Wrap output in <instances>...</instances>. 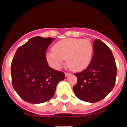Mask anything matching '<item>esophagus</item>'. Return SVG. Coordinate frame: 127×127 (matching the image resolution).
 Segmentation results:
<instances>
[{"mask_svg":"<svg viewBox=\"0 0 127 127\" xmlns=\"http://www.w3.org/2000/svg\"><path fill=\"white\" fill-rule=\"evenodd\" d=\"M64 74H65V76L66 77H68L69 75H71V74H70V73H67V72H65Z\"/></svg>","mask_w":127,"mask_h":127,"instance_id":"34e87169","label":"esophagus"}]
</instances>
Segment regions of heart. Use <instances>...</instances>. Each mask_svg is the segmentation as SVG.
I'll return each mask as SVG.
<instances>
[{
  "mask_svg": "<svg viewBox=\"0 0 127 127\" xmlns=\"http://www.w3.org/2000/svg\"><path fill=\"white\" fill-rule=\"evenodd\" d=\"M53 48L47 52L45 56L50 66L55 69L61 68L66 58L72 69L82 71L88 67L93 57V45L88 39L67 38L58 42Z\"/></svg>",
  "mask_w": 127,
  "mask_h": 127,
  "instance_id": "1",
  "label": "heart"
}]
</instances>
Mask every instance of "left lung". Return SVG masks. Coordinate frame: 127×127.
Wrapping results in <instances>:
<instances>
[{
	"mask_svg": "<svg viewBox=\"0 0 127 127\" xmlns=\"http://www.w3.org/2000/svg\"><path fill=\"white\" fill-rule=\"evenodd\" d=\"M74 75L78 81L73 90L79 99L88 103H96L104 99L113 89L117 75L112 51L101 40L95 39L89 66Z\"/></svg>",
	"mask_w": 127,
	"mask_h": 127,
	"instance_id": "8db88e82",
	"label": "left lung"
}]
</instances>
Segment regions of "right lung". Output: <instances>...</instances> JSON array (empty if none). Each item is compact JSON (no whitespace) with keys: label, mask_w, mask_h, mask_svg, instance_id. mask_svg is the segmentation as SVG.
I'll use <instances>...</instances> for the list:
<instances>
[{"label":"right lung","mask_w":127,"mask_h":127,"mask_svg":"<svg viewBox=\"0 0 127 127\" xmlns=\"http://www.w3.org/2000/svg\"><path fill=\"white\" fill-rule=\"evenodd\" d=\"M54 38H31L15 53L11 65L12 85L23 100L40 104L53 98L64 73L53 69L46 60V51Z\"/></svg>","instance_id":"1"}]
</instances>
